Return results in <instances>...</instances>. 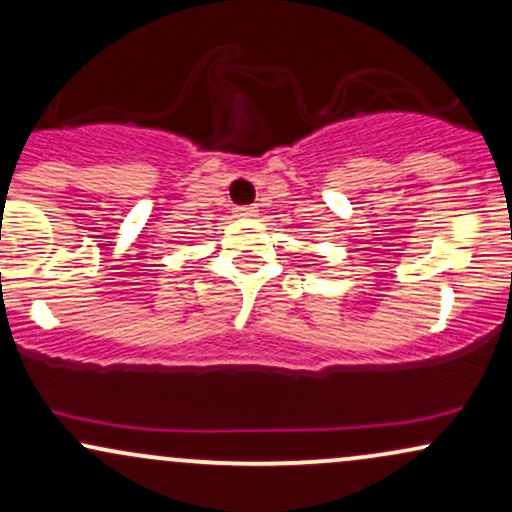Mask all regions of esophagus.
Returning a JSON list of instances; mask_svg holds the SVG:
<instances>
[{"mask_svg":"<svg viewBox=\"0 0 512 512\" xmlns=\"http://www.w3.org/2000/svg\"><path fill=\"white\" fill-rule=\"evenodd\" d=\"M257 211H260V209H257L255 204H250V207H238L236 214H238V216H255Z\"/></svg>","mask_w":512,"mask_h":512,"instance_id":"esophagus-1","label":"esophagus"}]
</instances>
